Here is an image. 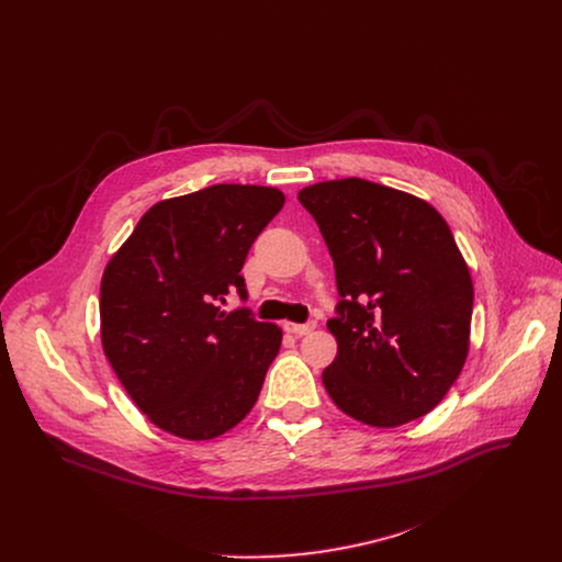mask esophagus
<instances>
[{"instance_id":"1","label":"esophagus","mask_w":562,"mask_h":562,"mask_svg":"<svg viewBox=\"0 0 562 562\" xmlns=\"http://www.w3.org/2000/svg\"><path fill=\"white\" fill-rule=\"evenodd\" d=\"M315 327H317L315 319H308V323H304V325H297V323H286V325H284V329H286L289 334H295V336H306V334H311Z\"/></svg>"}]
</instances>
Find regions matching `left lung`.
<instances>
[{
  "label": "left lung",
  "instance_id": "obj_1",
  "mask_svg": "<svg viewBox=\"0 0 562 562\" xmlns=\"http://www.w3.org/2000/svg\"><path fill=\"white\" fill-rule=\"evenodd\" d=\"M297 200L325 237L340 293L327 393L371 427L429 414L462 371L473 311L449 224L429 202L360 178L306 187Z\"/></svg>",
  "mask_w": 562,
  "mask_h": 562
}]
</instances>
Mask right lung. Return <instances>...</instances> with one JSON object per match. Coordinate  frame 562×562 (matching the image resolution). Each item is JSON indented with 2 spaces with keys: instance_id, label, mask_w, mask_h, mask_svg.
<instances>
[{
  "instance_id": "1",
  "label": "right lung",
  "mask_w": 562,
  "mask_h": 562,
  "mask_svg": "<svg viewBox=\"0 0 562 562\" xmlns=\"http://www.w3.org/2000/svg\"><path fill=\"white\" fill-rule=\"evenodd\" d=\"M273 187L215 184L153 204L104 269L102 347L142 414L178 438L211 440L254 409L282 331L222 311L262 228Z\"/></svg>"
}]
</instances>
